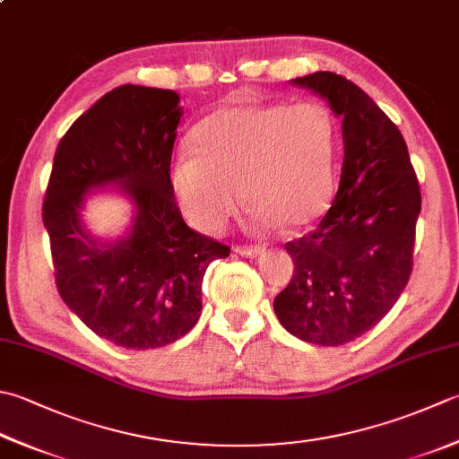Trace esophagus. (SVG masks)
I'll list each match as a JSON object with an SVG mask.
<instances>
[{
    "mask_svg": "<svg viewBox=\"0 0 459 459\" xmlns=\"http://www.w3.org/2000/svg\"><path fill=\"white\" fill-rule=\"evenodd\" d=\"M235 253L240 255V256H247V258H255L258 255H263L264 248L263 247H247V245H242V247L235 248Z\"/></svg>",
    "mask_w": 459,
    "mask_h": 459,
    "instance_id": "1",
    "label": "esophagus"
}]
</instances>
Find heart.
<instances>
[{
  "label": "heart",
  "mask_w": 459,
  "mask_h": 459,
  "mask_svg": "<svg viewBox=\"0 0 459 459\" xmlns=\"http://www.w3.org/2000/svg\"><path fill=\"white\" fill-rule=\"evenodd\" d=\"M169 183L185 219L219 232L235 217L243 186L260 230L310 227L336 185L338 127L318 101L235 103L214 109L191 133Z\"/></svg>",
  "instance_id": "heart-1"
}]
</instances>
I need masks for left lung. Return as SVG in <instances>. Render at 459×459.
I'll return each instance as SVG.
<instances>
[{"instance_id":"1","label":"left lung","mask_w":459,"mask_h":459,"mask_svg":"<svg viewBox=\"0 0 459 459\" xmlns=\"http://www.w3.org/2000/svg\"><path fill=\"white\" fill-rule=\"evenodd\" d=\"M342 119L338 193L316 230L286 242L294 273L274 299L292 336L342 346L366 334L406 289L421 195L408 147L360 87L332 71L292 79Z\"/></svg>"}]
</instances>
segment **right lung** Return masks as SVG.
<instances>
[{"label":"right lung","instance_id":"add662e5","mask_svg":"<svg viewBox=\"0 0 459 459\" xmlns=\"http://www.w3.org/2000/svg\"><path fill=\"white\" fill-rule=\"evenodd\" d=\"M183 107L170 89L121 85L59 141L43 201L57 292L97 336L127 350L175 342L201 316V284L230 248L186 227L170 191ZM119 184L135 206L127 236L99 241L80 221L91 187Z\"/></svg>","mask_w":459,"mask_h":459}]
</instances>
